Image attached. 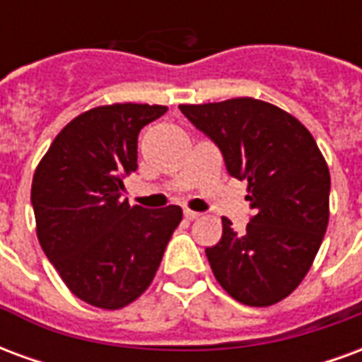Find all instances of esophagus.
<instances>
[{
	"label": "esophagus",
	"instance_id": "obj_1",
	"mask_svg": "<svg viewBox=\"0 0 362 362\" xmlns=\"http://www.w3.org/2000/svg\"><path fill=\"white\" fill-rule=\"evenodd\" d=\"M184 217H186L188 221H194V219H199V217H202V213L192 211V209H184Z\"/></svg>",
	"mask_w": 362,
	"mask_h": 362
}]
</instances>
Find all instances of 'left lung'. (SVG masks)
I'll use <instances>...</instances> for the list:
<instances>
[{"label": "left lung", "instance_id": "left-lung-1", "mask_svg": "<svg viewBox=\"0 0 362 362\" xmlns=\"http://www.w3.org/2000/svg\"><path fill=\"white\" fill-rule=\"evenodd\" d=\"M180 110L219 147L228 174L248 182L254 215L246 233L223 217L221 240L205 248L215 279L238 303H279L300 285L326 235V158L295 116L264 100L240 96Z\"/></svg>", "mask_w": 362, "mask_h": 362}]
</instances>
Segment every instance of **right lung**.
I'll use <instances>...</instances> for the list:
<instances>
[{
	"instance_id": "1",
	"label": "right lung",
	"mask_w": 362,
	"mask_h": 362,
	"mask_svg": "<svg viewBox=\"0 0 362 362\" xmlns=\"http://www.w3.org/2000/svg\"><path fill=\"white\" fill-rule=\"evenodd\" d=\"M158 104H108L83 112L52 141L30 202L46 258L77 298L119 310L155 277L182 209L129 205L124 178L137 168V135Z\"/></svg>"
}]
</instances>
